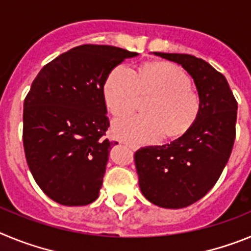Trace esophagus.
<instances>
[{
    "label": "esophagus",
    "mask_w": 251,
    "mask_h": 251,
    "mask_svg": "<svg viewBox=\"0 0 251 251\" xmlns=\"http://www.w3.org/2000/svg\"><path fill=\"white\" fill-rule=\"evenodd\" d=\"M126 146H127V147H129L130 150H133V151H136L137 148H138V147H137V146H134V145H130V143H126Z\"/></svg>",
    "instance_id": "esophagus-1"
}]
</instances>
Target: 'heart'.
Masks as SVG:
<instances>
[{
  "mask_svg": "<svg viewBox=\"0 0 251 251\" xmlns=\"http://www.w3.org/2000/svg\"><path fill=\"white\" fill-rule=\"evenodd\" d=\"M185 70L171 63H148L136 73L126 65L114 68L103 88L104 101L115 117L138 106L142 97L153 95L148 114L132 115L113 123L114 136L130 143H152L182 136L195 124L201 110L199 93L192 89Z\"/></svg>",
  "mask_w": 251,
  "mask_h": 251,
  "instance_id": "b5f03b06",
  "label": "heart"
}]
</instances>
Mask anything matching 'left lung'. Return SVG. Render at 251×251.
Returning <instances> with one entry per match:
<instances>
[{"instance_id": "8db88e82", "label": "left lung", "mask_w": 251, "mask_h": 251, "mask_svg": "<svg viewBox=\"0 0 251 251\" xmlns=\"http://www.w3.org/2000/svg\"><path fill=\"white\" fill-rule=\"evenodd\" d=\"M179 64L194 79L201 99L199 118L168 145L134 153L139 188L150 202L182 208L207 194L225 168L235 141L238 103L226 77L205 60L187 54L154 52Z\"/></svg>"}]
</instances>
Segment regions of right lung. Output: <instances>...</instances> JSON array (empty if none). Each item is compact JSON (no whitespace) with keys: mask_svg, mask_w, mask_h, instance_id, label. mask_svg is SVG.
Segmentation results:
<instances>
[{"mask_svg":"<svg viewBox=\"0 0 251 251\" xmlns=\"http://www.w3.org/2000/svg\"><path fill=\"white\" fill-rule=\"evenodd\" d=\"M137 52L81 45L46 64L24 103V150L39 187L60 205L99 196L112 146L103 88L113 69Z\"/></svg>","mask_w":251,"mask_h":251,"instance_id":"add662e5","label":"right lung"}]
</instances>
